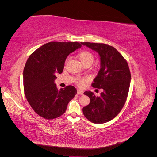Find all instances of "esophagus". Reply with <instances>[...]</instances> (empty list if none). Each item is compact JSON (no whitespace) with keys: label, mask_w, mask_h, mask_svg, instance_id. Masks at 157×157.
Instances as JSON below:
<instances>
[{"label":"esophagus","mask_w":157,"mask_h":157,"mask_svg":"<svg viewBox=\"0 0 157 157\" xmlns=\"http://www.w3.org/2000/svg\"><path fill=\"white\" fill-rule=\"evenodd\" d=\"M83 93H84V92H83L82 90H80V89H78V90H77V94H78V95H82Z\"/></svg>","instance_id":"34e87169"}]
</instances>
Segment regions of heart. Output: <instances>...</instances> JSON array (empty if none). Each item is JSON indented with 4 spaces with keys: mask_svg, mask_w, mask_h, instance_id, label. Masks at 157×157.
<instances>
[{
    "mask_svg": "<svg viewBox=\"0 0 157 157\" xmlns=\"http://www.w3.org/2000/svg\"><path fill=\"white\" fill-rule=\"evenodd\" d=\"M78 58L80 61L84 65L86 64H90L91 65L94 60V56L92 52H90L87 50H84L78 54ZM70 59V57H68L65 60V63L68 62V61ZM87 80L86 78L84 77H78L76 79V84H77L79 86H82L84 82Z\"/></svg>",
    "mask_w": 157,
    "mask_h": 157,
    "instance_id": "b5f03b06",
    "label": "heart"
}]
</instances>
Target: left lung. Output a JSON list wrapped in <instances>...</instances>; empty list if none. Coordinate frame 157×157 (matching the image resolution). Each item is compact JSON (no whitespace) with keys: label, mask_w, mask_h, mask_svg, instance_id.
<instances>
[{"label":"left lung","mask_w":157,"mask_h":157,"mask_svg":"<svg viewBox=\"0 0 157 157\" xmlns=\"http://www.w3.org/2000/svg\"><path fill=\"white\" fill-rule=\"evenodd\" d=\"M100 56L101 68L92 84L94 88L103 89L99 97L86 91L90 102L84 107V115L95 124H103L118 115L124 107L129 92L131 74L128 64L114 47L103 43L81 42Z\"/></svg>","instance_id":"left-lung-1"}]
</instances>
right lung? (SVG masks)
Instances as JSON below:
<instances>
[{
  "instance_id": "right-lung-1",
  "label": "right lung",
  "mask_w": 157,
  "mask_h": 157,
  "mask_svg": "<svg viewBox=\"0 0 157 157\" xmlns=\"http://www.w3.org/2000/svg\"><path fill=\"white\" fill-rule=\"evenodd\" d=\"M82 46L78 42H50L30 55L23 69V89L27 101L35 112L45 119L62 115L77 89L67 86L58 90L54 84L61 73L65 61L71 52Z\"/></svg>"
}]
</instances>
